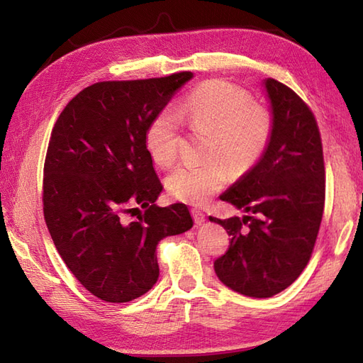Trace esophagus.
<instances>
[{"instance_id":"obj_1","label":"esophagus","mask_w":363,"mask_h":363,"mask_svg":"<svg viewBox=\"0 0 363 363\" xmlns=\"http://www.w3.org/2000/svg\"><path fill=\"white\" fill-rule=\"evenodd\" d=\"M191 215H194V220H195V223H196L198 226L203 225V223L206 221V213L201 212V211L194 209V211H191Z\"/></svg>"}]
</instances>
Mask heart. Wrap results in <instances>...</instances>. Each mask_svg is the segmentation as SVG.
<instances>
[{"instance_id":"b5f03b06","label":"heart","mask_w":363,"mask_h":363,"mask_svg":"<svg viewBox=\"0 0 363 363\" xmlns=\"http://www.w3.org/2000/svg\"><path fill=\"white\" fill-rule=\"evenodd\" d=\"M160 111L146 129L145 143L151 157L167 167L176 159L181 119L213 133L211 156H221L235 172L251 168L264 154L272 134V120L245 90L226 81L199 86L177 107ZM229 168L213 159L206 164H181L167 176V189L179 201L201 206L226 186Z\"/></svg>"}]
</instances>
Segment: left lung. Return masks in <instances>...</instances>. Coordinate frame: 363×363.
Instances as JSON below:
<instances>
[{
    "instance_id": "8db88e82",
    "label": "left lung",
    "mask_w": 363,
    "mask_h": 363,
    "mask_svg": "<svg viewBox=\"0 0 363 363\" xmlns=\"http://www.w3.org/2000/svg\"><path fill=\"white\" fill-rule=\"evenodd\" d=\"M272 134L260 159L221 201L245 215L220 220L230 235L215 260L218 279L240 295L269 298L298 279L311 259L325 209V162L313 113L279 81H262Z\"/></svg>"
}]
</instances>
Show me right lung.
Wrapping results in <instances>:
<instances>
[{"instance_id":"obj_1","label":"right lung","mask_w":363,"mask_h":363,"mask_svg":"<svg viewBox=\"0 0 363 363\" xmlns=\"http://www.w3.org/2000/svg\"><path fill=\"white\" fill-rule=\"evenodd\" d=\"M191 78L182 72L96 82L52 128L43 168L46 226L76 279L107 303L145 295L159 277L157 243L194 226L186 204L156 206L164 187L145 143L152 118Z\"/></svg>"}]
</instances>
